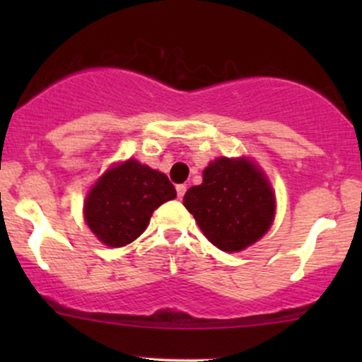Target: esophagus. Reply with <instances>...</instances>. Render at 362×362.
Returning a JSON list of instances; mask_svg holds the SVG:
<instances>
[{
	"label": "esophagus",
	"mask_w": 362,
	"mask_h": 362,
	"mask_svg": "<svg viewBox=\"0 0 362 362\" xmlns=\"http://www.w3.org/2000/svg\"><path fill=\"white\" fill-rule=\"evenodd\" d=\"M185 192H187V187H185L184 184L177 185V195H178V199L184 197V194H185Z\"/></svg>",
	"instance_id": "34e87169"
}]
</instances>
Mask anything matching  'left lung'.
Instances as JSON below:
<instances>
[{"label":"left lung","instance_id":"left-lung-1","mask_svg":"<svg viewBox=\"0 0 362 362\" xmlns=\"http://www.w3.org/2000/svg\"><path fill=\"white\" fill-rule=\"evenodd\" d=\"M184 206L206 238L219 250L238 252L271 226L274 194L252 161L219 158L204 170L201 185L190 187Z\"/></svg>","mask_w":362,"mask_h":362}]
</instances>
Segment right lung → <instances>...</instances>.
<instances>
[{
	"label": "right lung",
	"mask_w": 362,
	"mask_h": 362,
	"mask_svg": "<svg viewBox=\"0 0 362 362\" xmlns=\"http://www.w3.org/2000/svg\"><path fill=\"white\" fill-rule=\"evenodd\" d=\"M175 197L165 173L129 160L95 184L85 202V219L100 242L124 247L146 230L153 211Z\"/></svg>",
	"instance_id": "1"
}]
</instances>
